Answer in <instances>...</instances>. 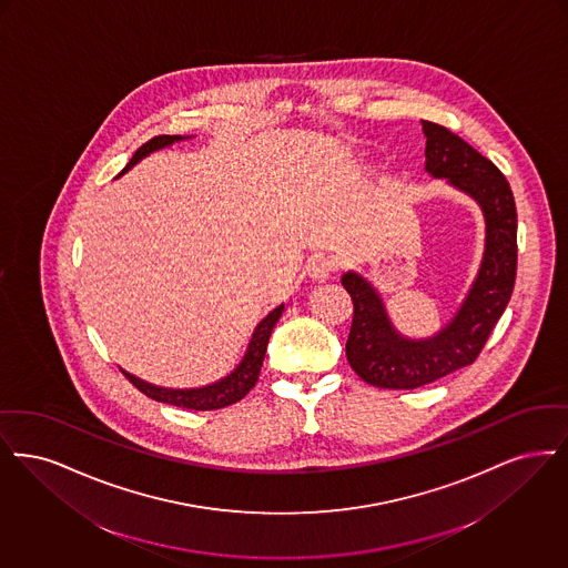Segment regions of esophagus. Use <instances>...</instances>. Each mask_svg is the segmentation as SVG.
I'll return each mask as SVG.
<instances>
[{"mask_svg": "<svg viewBox=\"0 0 568 568\" xmlns=\"http://www.w3.org/2000/svg\"><path fill=\"white\" fill-rule=\"evenodd\" d=\"M333 270H335V263H333L328 256H324V254L314 256V258L307 263V275H310L314 282H326V280L331 277Z\"/></svg>", "mask_w": 568, "mask_h": 568, "instance_id": "esophagus-1", "label": "esophagus"}]
</instances>
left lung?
Masks as SVG:
<instances>
[{
  "label": "left lung",
  "mask_w": 568,
  "mask_h": 568,
  "mask_svg": "<svg viewBox=\"0 0 568 568\" xmlns=\"http://www.w3.org/2000/svg\"><path fill=\"white\" fill-rule=\"evenodd\" d=\"M422 131L426 172L445 178L479 203L486 219V250L460 310L428 339L403 337L369 282L356 272L344 273L342 284L354 303L347 363L371 386L393 390L419 388L475 363L511 298L518 270V212L505 175L442 124L422 121Z\"/></svg>",
  "instance_id": "8db88e82"
}]
</instances>
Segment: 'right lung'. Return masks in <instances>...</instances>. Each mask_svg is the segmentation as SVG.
Returning <instances> with one entry per match:
<instances>
[{
  "mask_svg": "<svg viewBox=\"0 0 568 568\" xmlns=\"http://www.w3.org/2000/svg\"><path fill=\"white\" fill-rule=\"evenodd\" d=\"M184 140L182 135H156L149 140L144 146L135 150V154L131 156V161L126 163L123 172L131 170L138 161H142L144 156H149L150 152L154 150L165 149L172 146L173 142ZM119 173V175H121ZM284 312V305L275 307L270 316H265L263 321L258 322V326L252 333V339L247 344L246 354L242 358V363L237 365V369L233 371L231 375L222 377L221 382L203 386V388H191V390H173V388H159L152 386L149 382L131 375L123 371L124 377L144 395L159 400V403H168V405H175V407H184V409H195V412H210V409H221L226 405H233L237 400H242L244 396L252 390V386L258 379V373L263 367V358L267 352V344L272 337L273 326L275 322L280 321Z\"/></svg>",
  "mask_w": 568,
  "mask_h": 568,
  "instance_id": "obj_1",
  "label": "right lung"
}]
</instances>
